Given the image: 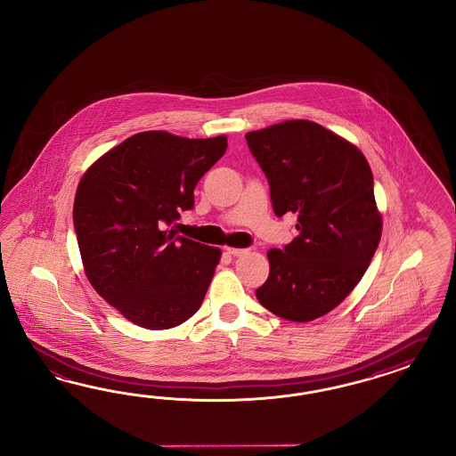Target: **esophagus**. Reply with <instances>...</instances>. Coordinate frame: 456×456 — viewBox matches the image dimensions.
I'll return each instance as SVG.
<instances>
[{
  "label": "esophagus",
  "mask_w": 456,
  "mask_h": 456,
  "mask_svg": "<svg viewBox=\"0 0 456 456\" xmlns=\"http://www.w3.org/2000/svg\"><path fill=\"white\" fill-rule=\"evenodd\" d=\"M227 254H231V256H234V257H239V256H244L248 250L246 248H227Z\"/></svg>",
  "instance_id": "1"
}]
</instances>
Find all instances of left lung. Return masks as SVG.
I'll return each mask as SVG.
<instances>
[{
    "label": "left lung",
    "instance_id": "obj_1",
    "mask_svg": "<svg viewBox=\"0 0 456 456\" xmlns=\"http://www.w3.org/2000/svg\"><path fill=\"white\" fill-rule=\"evenodd\" d=\"M246 140L277 217L296 214L299 232L267 252L269 277L256 297L279 318H321L356 288L381 239L370 164L358 147L309 120L271 125Z\"/></svg>",
    "mask_w": 456,
    "mask_h": 456
}]
</instances>
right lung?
<instances>
[{"mask_svg":"<svg viewBox=\"0 0 456 456\" xmlns=\"http://www.w3.org/2000/svg\"><path fill=\"white\" fill-rule=\"evenodd\" d=\"M227 149L225 135H132L83 175L73 225L85 274L98 294L140 328H175L199 311L221 248L175 234L193 189Z\"/></svg>","mask_w":456,"mask_h":456,"instance_id":"1","label":"right lung"}]
</instances>
